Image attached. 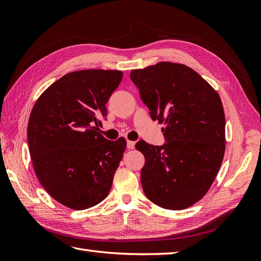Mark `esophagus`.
I'll use <instances>...</instances> for the list:
<instances>
[{
  "mask_svg": "<svg viewBox=\"0 0 261 261\" xmlns=\"http://www.w3.org/2000/svg\"><path fill=\"white\" fill-rule=\"evenodd\" d=\"M135 146H136V142L135 141H127L126 142V148L127 149H134L135 148Z\"/></svg>",
  "mask_w": 261,
  "mask_h": 261,
  "instance_id": "34e87169",
  "label": "esophagus"
}]
</instances>
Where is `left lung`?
Listing matches in <instances>:
<instances>
[{
    "label": "left lung",
    "mask_w": 261,
    "mask_h": 261,
    "mask_svg": "<svg viewBox=\"0 0 261 261\" xmlns=\"http://www.w3.org/2000/svg\"><path fill=\"white\" fill-rule=\"evenodd\" d=\"M130 79L153 121L165 123V143L137 142L145 156L141 185L158 206L184 210L212 185L225 150V116L219 94L195 70L158 63L131 70Z\"/></svg>",
    "instance_id": "1"
}]
</instances>
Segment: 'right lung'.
<instances>
[{"label":"right lung","mask_w":261,"mask_h":261,"mask_svg":"<svg viewBox=\"0 0 261 261\" xmlns=\"http://www.w3.org/2000/svg\"><path fill=\"white\" fill-rule=\"evenodd\" d=\"M122 71H73L38 98L28 123V146L36 175L49 195L63 205L84 210L108 196L123 157L124 138L111 141L99 135L97 119Z\"/></svg>","instance_id":"add662e5"}]
</instances>
